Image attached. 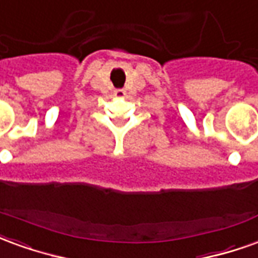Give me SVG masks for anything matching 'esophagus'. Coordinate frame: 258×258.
Instances as JSON below:
<instances>
[{
	"label": "esophagus",
	"mask_w": 258,
	"mask_h": 258,
	"mask_svg": "<svg viewBox=\"0 0 258 258\" xmlns=\"http://www.w3.org/2000/svg\"><path fill=\"white\" fill-rule=\"evenodd\" d=\"M125 94H127V92H125L124 90H116V91H114V96H116V98H120V99H123L124 96H125Z\"/></svg>",
	"instance_id": "obj_1"
}]
</instances>
